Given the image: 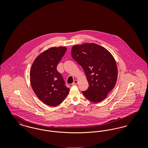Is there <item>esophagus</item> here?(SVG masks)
Instances as JSON below:
<instances>
[{
  "instance_id": "1",
  "label": "esophagus",
  "mask_w": 148,
  "mask_h": 148,
  "mask_svg": "<svg viewBox=\"0 0 148 148\" xmlns=\"http://www.w3.org/2000/svg\"><path fill=\"white\" fill-rule=\"evenodd\" d=\"M77 83H78V81H77V80H75L71 85H75L77 84Z\"/></svg>"
}]
</instances>
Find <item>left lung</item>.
<instances>
[{"mask_svg":"<svg viewBox=\"0 0 148 148\" xmlns=\"http://www.w3.org/2000/svg\"><path fill=\"white\" fill-rule=\"evenodd\" d=\"M71 56L84 71L88 89L82 92L90 101L99 103L113 90L118 77V68L112 54L95 43L75 45Z\"/></svg>","mask_w":148,"mask_h":148,"instance_id":"left-lung-1","label":"left lung"}]
</instances>
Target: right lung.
<instances>
[{"label": "right lung", "instance_id": "obj_1", "mask_svg": "<svg viewBox=\"0 0 148 148\" xmlns=\"http://www.w3.org/2000/svg\"><path fill=\"white\" fill-rule=\"evenodd\" d=\"M66 50L65 47L49 48L35 58L31 66L30 81L32 89L40 101L50 106L61 104L70 90L56 70Z\"/></svg>", "mask_w": 148, "mask_h": 148}]
</instances>
